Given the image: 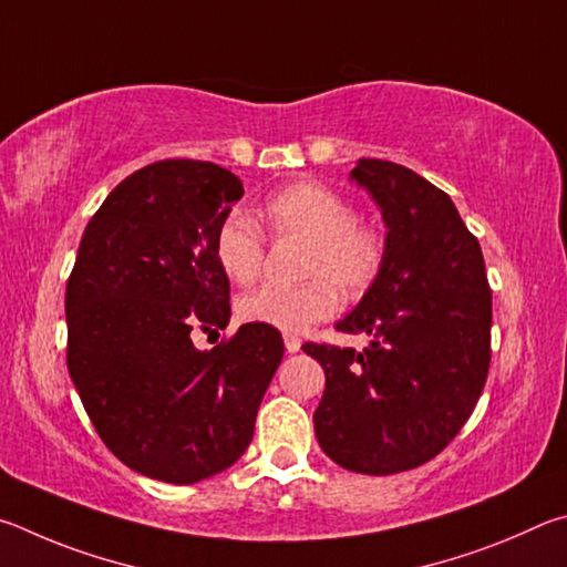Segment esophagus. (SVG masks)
<instances>
[{
  "mask_svg": "<svg viewBox=\"0 0 567 567\" xmlns=\"http://www.w3.org/2000/svg\"><path fill=\"white\" fill-rule=\"evenodd\" d=\"M284 343H286V351H289V353L301 351V339H299V336L286 333V336H284Z\"/></svg>",
  "mask_w": 567,
  "mask_h": 567,
  "instance_id": "34e87169",
  "label": "esophagus"
}]
</instances>
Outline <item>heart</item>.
<instances>
[{
	"instance_id": "heart-1",
	"label": "heart",
	"mask_w": 567,
	"mask_h": 567,
	"mask_svg": "<svg viewBox=\"0 0 567 567\" xmlns=\"http://www.w3.org/2000/svg\"><path fill=\"white\" fill-rule=\"evenodd\" d=\"M264 221L278 241H303L299 286L264 284L238 299L248 323L301 331L331 319L341 293L369 291L385 264L389 241L381 226L359 218L349 198L319 182H296L268 196ZM214 254L236 284H251L266 261V234L251 216L231 212L216 228Z\"/></svg>"
}]
</instances>
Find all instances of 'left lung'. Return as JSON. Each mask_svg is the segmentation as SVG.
<instances>
[{"instance_id": "left-lung-1", "label": "left lung", "mask_w": 567, "mask_h": 567, "mask_svg": "<svg viewBox=\"0 0 567 567\" xmlns=\"http://www.w3.org/2000/svg\"><path fill=\"white\" fill-rule=\"evenodd\" d=\"M389 226L385 264L336 323L361 353L303 343L326 371L316 439L341 468L391 475L435 458L478 403L491 365L493 296L481 244L451 196L411 168L361 158L351 172Z\"/></svg>"}]
</instances>
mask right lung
<instances>
[{"label":"right lung","instance_id":"right-lung-1","mask_svg":"<svg viewBox=\"0 0 567 567\" xmlns=\"http://www.w3.org/2000/svg\"><path fill=\"white\" fill-rule=\"evenodd\" d=\"M241 194L238 176L212 162L138 168L86 224L66 281L79 399L106 449L154 481L188 485L241 458L284 359L281 333L264 323L212 351L192 341L231 316L214 238Z\"/></svg>","mask_w":567,"mask_h":567}]
</instances>
